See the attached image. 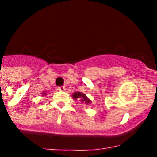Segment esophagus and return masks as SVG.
I'll return each instance as SVG.
<instances>
[{
    "mask_svg": "<svg viewBox=\"0 0 157 157\" xmlns=\"http://www.w3.org/2000/svg\"><path fill=\"white\" fill-rule=\"evenodd\" d=\"M65 90H66V87H65V86H60V87L58 88V90L59 91H64Z\"/></svg>",
    "mask_w": 157,
    "mask_h": 157,
    "instance_id": "esophagus-1",
    "label": "esophagus"
}]
</instances>
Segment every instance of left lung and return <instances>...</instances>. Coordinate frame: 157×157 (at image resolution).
Returning <instances> with one entry per match:
<instances>
[{"label":"left lung","mask_w":157,"mask_h":157,"mask_svg":"<svg viewBox=\"0 0 157 157\" xmlns=\"http://www.w3.org/2000/svg\"><path fill=\"white\" fill-rule=\"evenodd\" d=\"M72 97H73L74 99H79L82 103H86V104H89V103H91V101L86 97V94H84L83 93H81V92H76V93H74L72 94Z\"/></svg>","instance_id":"left-lung-1"}]
</instances>
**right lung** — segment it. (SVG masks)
Segmentation results:
<instances>
[{
	"label": "right lung",
	"mask_w": 157,
	"mask_h": 157,
	"mask_svg": "<svg viewBox=\"0 0 157 157\" xmlns=\"http://www.w3.org/2000/svg\"><path fill=\"white\" fill-rule=\"evenodd\" d=\"M44 94H45V93H44Z\"/></svg>",
	"instance_id": "1"
}]
</instances>
